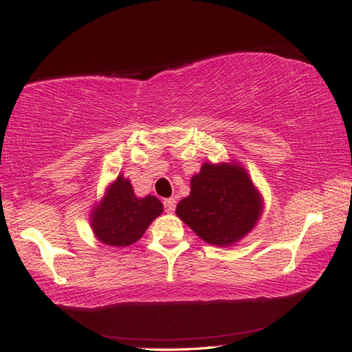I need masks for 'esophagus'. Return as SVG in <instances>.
I'll return each mask as SVG.
<instances>
[{"label": "esophagus", "instance_id": "1", "mask_svg": "<svg viewBox=\"0 0 352 352\" xmlns=\"http://www.w3.org/2000/svg\"><path fill=\"white\" fill-rule=\"evenodd\" d=\"M175 203L177 201L174 200V198H166V200L163 201L166 212H174V210H175Z\"/></svg>", "mask_w": 352, "mask_h": 352}]
</instances>
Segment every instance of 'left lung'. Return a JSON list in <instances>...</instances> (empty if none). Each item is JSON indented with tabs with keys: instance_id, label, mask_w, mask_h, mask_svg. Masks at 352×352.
Masks as SVG:
<instances>
[{
	"instance_id": "obj_1",
	"label": "left lung",
	"mask_w": 352,
	"mask_h": 352,
	"mask_svg": "<svg viewBox=\"0 0 352 352\" xmlns=\"http://www.w3.org/2000/svg\"><path fill=\"white\" fill-rule=\"evenodd\" d=\"M263 210V198L239 163H203L190 180V194L177 204V215L206 243L240 241Z\"/></svg>"
}]
</instances>
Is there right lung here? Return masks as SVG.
Wrapping results in <instances>:
<instances>
[{
	"instance_id": "1",
	"label": "right lung",
	"mask_w": 352,
	"mask_h": 352,
	"mask_svg": "<svg viewBox=\"0 0 352 352\" xmlns=\"http://www.w3.org/2000/svg\"><path fill=\"white\" fill-rule=\"evenodd\" d=\"M163 212L154 195L138 198L131 182L123 175L109 184L106 194L91 214L92 231L107 246L124 248L143 237L146 229Z\"/></svg>"
}]
</instances>
